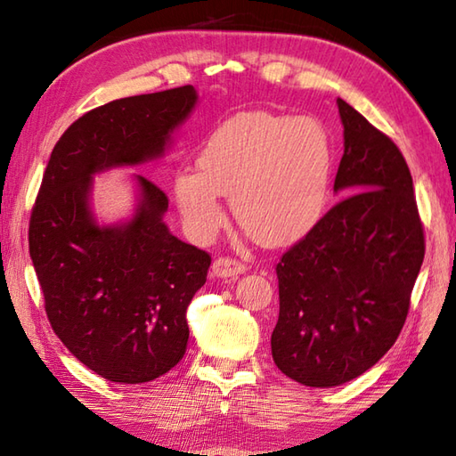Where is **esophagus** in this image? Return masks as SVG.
<instances>
[{"instance_id":"esophagus-1","label":"esophagus","mask_w":456,"mask_h":456,"mask_svg":"<svg viewBox=\"0 0 456 456\" xmlns=\"http://www.w3.org/2000/svg\"><path fill=\"white\" fill-rule=\"evenodd\" d=\"M211 268H213V274L219 278H235L247 270L245 263H240V260L233 256H219Z\"/></svg>"}]
</instances>
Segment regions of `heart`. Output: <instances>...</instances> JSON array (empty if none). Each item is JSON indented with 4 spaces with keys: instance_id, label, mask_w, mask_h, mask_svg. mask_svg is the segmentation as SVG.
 <instances>
[{
    "instance_id": "1",
    "label": "heart",
    "mask_w": 456,
    "mask_h": 456,
    "mask_svg": "<svg viewBox=\"0 0 456 456\" xmlns=\"http://www.w3.org/2000/svg\"><path fill=\"white\" fill-rule=\"evenodd\" d=\"M198 168H183L174 180L180 213L193 237H216L225 223L221 193H231L240 227L260 243L282 245L309 233L323 217L335 144L314 118L240 113L209 134Z\"/></svg>"
}]
</instances>
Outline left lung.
Masks as SVG:
<instances>
[{
  "instance_id": "1",
  "label": "left lung",
  "mask_w": 456,
  "mask_h": 456,
  "mask_svg": "<svg viewBox=\"0 0 456 456\" xmlns=\"http://www.w3.org/2000/svg\"><path fill=\"white\" fill-rule=\"evenodd\" d=\"M337 103L345 154L335 190L348 196L276 265L273 358L312 388L353 380L390 351L425 256L413 180L398 144L346 102Z\"/></svg>"
}]
</instances>
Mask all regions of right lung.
Returning <instances> with one entry per match:
<instances>
[{
    "mask_svg": "<svg viewBox=\"0 0 456 456\" xmlns=\"http://www.w3.org/2000/svg\"><path fill=\"white\" fill-rule=\"evenodd\" d=\"M193 86L133 95L76 119L48 159L28 221V253L53 331L105 380L142 384L186 353V309L211 256L162 223L168 196L139 176L141 206L121 227H98L88 209L92 174L159 157L188 118Z\"/></svg>",
    "mask_w": 456,
    "mask_h": 456,
    "instance_id": "obj_1",
    "label": "right lung"
}]
</instances>
